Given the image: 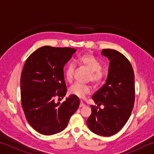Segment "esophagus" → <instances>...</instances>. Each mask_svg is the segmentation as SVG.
<instances>
[{"mask_svg": "<svg viewBox=\"0 0 154 154\" xmlns=\"http://www.w3.org/2000/svg\"><path fill=\"white\" fill-rule=\"evenodd\" d=\"M85 106V104L83 103V102H82V101H81L80 105H79V107H83V106Z\"/></svg>", "mask_w": 154, "mask_h": 154, "instance_id": "obj_1", "label": "esophagus"}]
</instances>
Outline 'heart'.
I'll use <instances>...</instances> for the list:
<instances>
[{
    "label": "heart",
    "instance_id": "1",
    "mask_svg": "<svg viewBox=\"0 0 154 154\" xmlns=\"http://www.w3.org/2000/svg\"><path fill=\"white\" fill-rule=\"evenodd\" d=\"M78 62L82 66L86 68L90 71L88 80L91 81L94 84H99L103 82L105 78V71L102 69V65L100 61L90 54H86L81 56L78 59ZM75 72V66L73 63H69L64 69V75L66 79L69 82H71L74 78ZM92 92L90 85L82 84L80 83H75L69 88V93L81 99L85 98Z\"/></svg>",
    "mask_w": 154,
    "mask_h": 154
}]
</instances>
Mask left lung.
Returning <instances> with one entry per match:
<instances>
[{
  "label": "left lung",
  "instance_id": "left-lung-1",
  "mask_svg": "<svg viewBox=\"0 0 154 154\" xmlns=\"http://www.w3.org/2000/svg\"><path fill=\"white\" fill-rule=\"evenodd\" d=\"M101 54L110 61L108 76L92 99L104 108L92 105V114L86 123L94 133L110 137L124 127L131 115L134 103V75L130 62L120 52L105 49Z\"/></svg>",
  "mask_w": 154,
  "mask_h": 154
}]
</instances>
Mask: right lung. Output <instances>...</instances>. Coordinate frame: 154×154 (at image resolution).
Listing matches in <instances>:
<instances>
[{
	"label": "right lung",
	"instance_id": "1",
	"mask_svg": "<svg viewBox=\"0 0 154 154\" xmlns=\"http://www.w3.org/2000/svg\"><path fill=\"white\" fill-rule=\"evenodd\" d=\"M76 49L43 46L27 58L20 79L21 100L26 118L36 131L52 135L62 131L79 107V98L66 94L64 66ZM61 98L60 99L61 100Z\"/></svg>",
	"mask_w": 154,
	"mask_h": 154
}]
</instances>
